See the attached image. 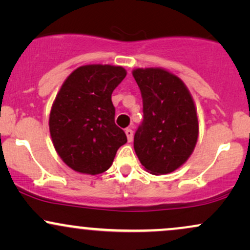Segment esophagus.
I'll list each match as a JSON object with an SVG mask.
<instances>
[{
    "label": "esophagus",
    "mask_w": 250,
    "mask_h": 250,
    "mask_svg": "<svg viewBox=\"0 0 250 250\" xmlns=\"http://www.w3.org/2000/svg\"><path fill=\"white\" fill-rule=\"evenodd\" d=\"M125 135H127V139H128V142H131L133 141V130H131L130 128H127L125 129Z\"/></svg>",
    "instance_id": "34e87169"
}]
</instances>
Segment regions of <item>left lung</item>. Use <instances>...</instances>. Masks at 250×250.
I'll list each match as a JSON object with an SVG mask.
<instances>
[{
  "instance_id": "left-lung-1",
  "label": "left lung",
  "mask_w": 250,
  "mask_h": 250,
  "mask_svg": "<svg viewBox=\"0 0 250 250\" xmlns=\"http://www.w3.org/2000/svg\"><path fill=\"white\" fill-rule=\"evenodd\" d=\"M143 120L134 135L140 162L151 174L176 170L193 153L199 135L196 109L177 76L159 68L135 69Z\"/></svg>"
}]
</instances>
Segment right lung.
<instances>
[{
	"label": "right lung",
	"mask_w": 250,
	"mask_h": 250,
	"mask_svg": "<svg viewBox=\"0 0 250 250\" xmlns=\"http://www.w3.org/2000/svg\"><path fill=\"white\" fill-rule=\"evenodd\" d=\"M127 73L122 67L90 64L68 76L50 111L51 140L63 162L79 173L105 171L127 136L115 125L111 94Z\"/></svg>",
	"instance_id": "1"
}]
</instances>
